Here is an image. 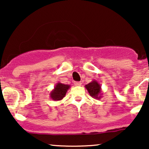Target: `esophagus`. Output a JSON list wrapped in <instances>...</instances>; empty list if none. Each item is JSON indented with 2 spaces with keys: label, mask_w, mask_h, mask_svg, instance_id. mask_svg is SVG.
I'll return each mask as SVG.
<instances>
[{
  "label": "esophagus",
  "mask_w": 149,
  "mask_h": 149,
  "mask_svg": "<svg viewBox=\"0 0 149 149\" xmlns=\"http://www.w3.org/2000/svg\"><path fill=\"white\" fill-rule=\"evenodd\" d=\"M81 82H78V81H75L74 82V85H76V86H80V85H81Z\"/></svg>",
  "instance_id": "obj_1"
}]
</instances>
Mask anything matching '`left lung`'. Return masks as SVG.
Wrapping results in <instances>:
<instances>
[{"instance_id":"8db88e82","label":"left lung","mask_w":149,"mask_h":149,"mask_svg":"<svg viewBox=\"0 0 149 149\" xmlns=\"http://www.w3.org/2000/svg\"><path fill=\"white\" fill-rule=\"evenodd\" d=\"M85 88L88 90L91 97L98 100L101 98V86L96 80H93L91 83L85 85Z\"/></svg>"}]
</instances>
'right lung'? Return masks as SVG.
I'll return each instance as SVG.
<instances>
[{
    "instance_id": "add662e5",
    "label": "right lung",
    "mask_w": 149,
    "mask_h": 149,
    "mask_svg": "<svg viewBox=\"0 0 149 149\" xmlns=\"http://www.w3.org/2000/svg\"><path fill=\"white\" fill-rule=\"evenodd\" d=\"M70 88V85H64L61 83H58L54 87V89L50 92L51 99L54 101L62 100L66 95V92Z\"/></svg>"
}]
</instances>
